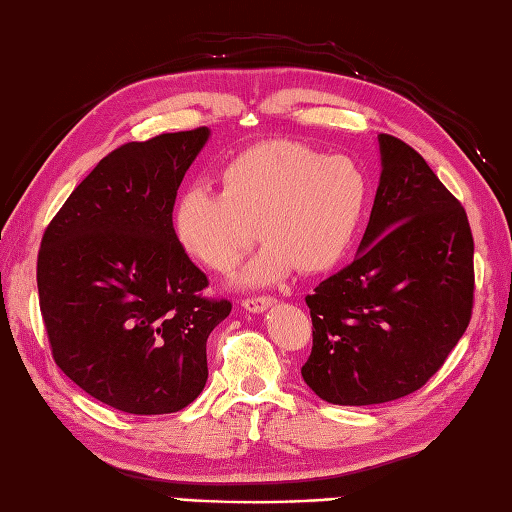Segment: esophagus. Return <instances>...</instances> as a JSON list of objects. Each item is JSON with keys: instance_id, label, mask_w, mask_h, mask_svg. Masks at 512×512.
I'll return each instance as SVG.
<instances>
[{"instance_id": "obj_1", "label": "esophagus", "mask_w": 512, "mask_h": 512, "mask_svg": "<svg viewBox=\"0 0 512 512\" xmlns=\"http://www.w3.org/2000/svg\"><path fill=\"white\" fill-rule=\"evenodd\" d=\"M274 304H276V300L269 298V295H258V298H247L241 302L243 309L249 313H265Z\"/></svg>"}]
</instances>
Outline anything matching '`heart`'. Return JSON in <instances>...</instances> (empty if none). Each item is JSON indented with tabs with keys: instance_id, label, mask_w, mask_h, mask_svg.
<instances>
[{
	"instance_id": "obj_1",
	"label": "heart",
	"mask_w": 512,
	"mask_h": 512,
	"mask_svg": "<svg viewBox=\"0 0 512 512\" xmlns=\"http://www.w3.org/2000/svg\"><path fill=\"white\" fill-rule=\"evenodd\" d=\"M219 197L190 190L175 203L177 247L210 271L232 269L256 234L258 252L234 276L238 287H267L298 267L317 274L337 265L355 241L368 206V177L348 155L309 144L265 140L227 160Z\"/></svg>"
}]
</instances>
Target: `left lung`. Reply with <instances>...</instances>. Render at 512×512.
<instances>
[{"mask_svg":"<svg viewBox=\"0 0 512 512\" xmlns=\"http://www.w3.org/2000/svg\"><path fill=\"white\" fill-rule=\"evenodd\" d=\"M381 177L357 258L306 295L313 350L302 379L333 405L423 388L473 309L467 212L412 146L379 135Z\"/></svg>","mask_w":512,"mask_h":512,"instance_id":"8db88e82","label":"left lung"}]
</instances>
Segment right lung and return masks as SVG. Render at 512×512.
<instances>
[{"mask_svg": "<svg viewBox=\"0 0 512 512\" xmlns=\"http://www.w3.org/2000/svg\"><path fill=\"white\" fill-rule=\"evenodd\" d=\"M210 129L120 146L76 186L43 234L39 304L52 355L120 412L184 410L208 381L206 342L232 311L177 247V188Z\"/></svg>", "mask_w": 512, "mask_h": 512, "instance_id": "1", "label": "right lung"}]
</instances>
